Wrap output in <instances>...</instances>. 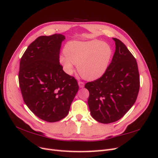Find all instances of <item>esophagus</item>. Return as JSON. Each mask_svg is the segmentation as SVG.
<instances>
[{
  "label": "esophagus",
  "instance_id": "obj_1",
  "mask_svg": "<svg viewBox=\"0 0 158 158\" xmlns=\"http://www.w3.org/2000/svg\"><path fill=\"white\" fill-rule=\"evenodd\" d=\"M78 85H79L80 88H84V82H82V81H79V82H78Z\"/></svg>",
  "mask_w": 158,
  "mask_h": 158
}]
</instances>
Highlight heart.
<instances>
[{
  "mask_svg": "<svg viewBox=\"0 0 158 158\" xmlns=\"http://www.w3.org/2000/svg\"><path fill=\"white\" fill-rule=\"evenodd\" d=\"M64 56L60 61L66 73L71 74L73 64L78 65L79 74L88 80L99 78L106 72L112 51L110 46L98 40L88 42H70L66 45Z\"/></svg>",
  "mask_w": 158,
  "mask_h": 158,
  "instance_id": "b5f03b06",
  "label": "heart"
}]
</instances>
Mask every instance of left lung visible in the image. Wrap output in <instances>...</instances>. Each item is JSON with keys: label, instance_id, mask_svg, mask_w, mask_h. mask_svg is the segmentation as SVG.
<instances>
[{"label": "left lung", "instance_id": "1", "mask_svg": "<svg viewBox=\"0 0 158 158\" xmlns=\"http://www.w3.org/2000/svg\"><path fill=\"white\" fill-rule=\"evenodd\" d=\"M115 52L105 73L99 78L87 82L85 88L92 117L107 124L117 121L135 103L140 89V75L135 56L117 38Z\"/></svg>", "mask_w": 158, "mask_h": 158}]
</instances>
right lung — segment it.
<instances>
[{
    "mask_svg": "<svg viewBox=\"0 0 158 158\" xmlns=\"http://www.w3.org/2000/svg\"><path fill=\"white\" fill-rule=\"evenodd\" d=\"M64 35L38 37L20 59L18 73L22 98L31 111L42 120L54 123L67 115L79 86L60 64Z\"/></svg>",
    "mask_w": 158,
    "mask_h": 158,
    "instance_id": "add662e5",
    "label": "right lung"
}]
</instances>
